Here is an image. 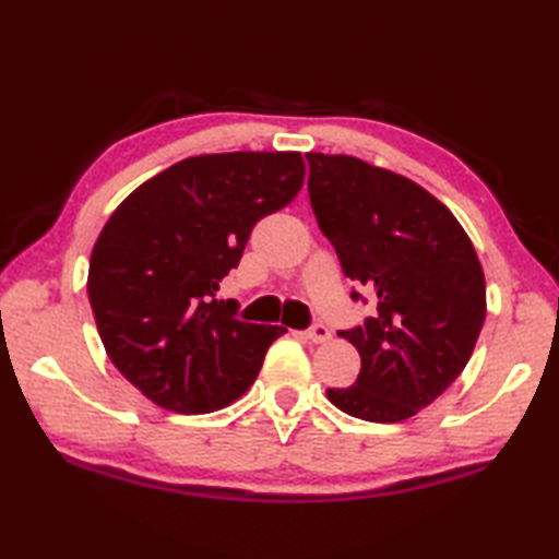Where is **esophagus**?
<instances>
[{
	"instance_id": "obj_1",
	"label": "esophagus",
	"mask_w": 559,
	"mask_h": 559,
	"mask_svg": "<svg viewBox=\"0 0 559 559\" xmlns=\"http://www.w3.org/2000/svg\"><path fill=\"white\" fill-rule=\"evenodd\" d=\"M305 336L310 338L312 343H324L329 336H331V331H329V326L326 324H322V322H317V324H312L310 329L305 331Z\"/></svg>"
}]
</instances>
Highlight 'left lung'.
Masks as SVG:
<instances>
[{
	"label": "left lung",
	"mask_w": 559,
	"mask_h": 559,
	"mask_svg": "<svg viewBox=\"0 0 559 559\" xmlns=\"http://www.w3.org/2000/svg\"><path fill=\"white\" fill-rule=\"evenodd\" d=\"M305 158L319 230L377 302L360 326L338 331L362 365L353 386L326 396L353 418L401 423L471 360L485 322L483 266L454 213L408 177L353 156ZM350 298L367 302L358 290Z\"/></svg>",
	"instance_id": "left-lung-1"
}]
</instances>
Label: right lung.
<instances>
[{
    "label": "right lung",
    "mask_w": 559,
    "mask_h": 559,
    "mask_svg": "<svg viewBox=\"0 0 559 559\" xmlns=\"http://www.w3.org/2000/svg\"><path fill=\"white\" fill-rule=\"evenodd\" d=\"M305 180L295 151L185 158L136 187L105 223L88 300L112 365L165 411L230 406L252 386L283 326L237 319L216 300L249 233Z\"/></svg>",
    "instance_id": "right-lung-1"
}]
</instances>
